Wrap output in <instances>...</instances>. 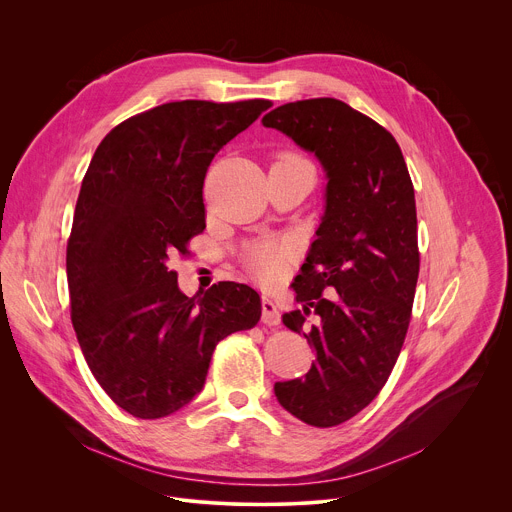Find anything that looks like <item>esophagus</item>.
Instances as JSON below:
<instances>
[{"label": "esophagus", "mask_w": 512, "mask_h": 512, "mask_svg": "<svg viewBox=\"0 0 512 512\" xmlns=\"http://www.w3.org/2000/svg\"><path fill=\"white\" fill-rule=\"evenodd\" d=\"M261 310H263V316H261L263 324H267V326H277V324L281 322V314H279V310H277V306H275L273 300L263 298V300H261Z\"/></svg>", "instance_id": "obj_1"}]
</instances>
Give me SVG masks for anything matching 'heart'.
<instances>
[{"label": "heart", "mask_w": 512, "mask_h": 512, "mask_svg": "<svg viewBox=\"0 0 512 512\" xmlns=\"http://www.w3.org/2000/svg\"><path fill=\"white\" fill-rule=\"evenodd\" d=\"M289 158H296V156L285 152V154H279L275 158V162H283V160H289ZM289 253H291V247L285 241H259L257 245L251 247L247 263H249L251 271L261 281L269 283V281H275L281 275V271H283V267L289 259Z\"/></svg>", "instance_id": "b5f03b06"}]
</instances>
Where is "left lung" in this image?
Returning <instances> with one entry per match:
<instances>
[{
	"mask_svg": "<svg viewBox=\"0 0 512 512\" xmlns=\"http://www.w3.org/2000/svg\"><path fill=\"white\" fill-rule=\"evenodd\" d=\"M263 125L314 152L328 176L324 218L291 283L302 310L281 318L306 330L316 360L304 379L275 383V397L304 423L334 427L381 393L405 342L419 275L413 182L395 137L338 99L285 103Z\"/></svg>",
	"mask_w": 512,
	"mask_h": 512,
	"instance_id": "obj_1",
	"label": "left lung"
}]
</instances>
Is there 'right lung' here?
I'll use <instances>...</instances> for the list:
<instances>
[{"instance_id":"right-lung-1","label":"right lung","mask_w":512,"mask_h":512,"mask_svg":"<svg viewBox=\"0 0 512 512\" xmlns=\"http://www.w3.org/2000/svg\"><path fill=\"white\" fill-rule=\"evenodd\" d=\"M271 105L164 103L113 127L89 164L66 245L70 320L93 377L133 417L188 405L216 344L261 318L253 287L218 281L188 298L168 261L206 229L212 158Z\"/></svg>"}]
</instances>
